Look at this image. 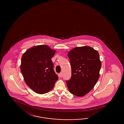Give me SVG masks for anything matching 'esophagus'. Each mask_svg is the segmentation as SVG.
I'll return each mask as SVG.
<instances>
[{
  "instance_id": "34e87169",
  "label": "esophagus",
  "mask_w": 124,
  "mask_h": 124,
  "mask_svg": "<svg viewBox=\"0 0 124 124\" xmlns=\"http://www.w3.org/2000/svg\"><path fill=\"white\" fill-rule=\"evenodd\" d=\"M62 75H63V74H62V72H60V73L59 74V75L60 77H62Z\"/></svg>"
}]
</instances>
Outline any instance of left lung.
Returning a JSON list of instances; mask_svg holds the SVG:
<instances>
[{"label":"left lung","instance_id":"obj_1","mask_svg":"<svg viewBox=\"0 0 124 124\" xmlns=\"http://www.w3.org/2000/svg\"><path fill=\"white\" fill-rule=\"evenodd\" d=\"M71 77L66 82L69 91L78 97L88 93L99 78L101 66L97 51L90 46L76 47L68 54Z\"/></svg>","mask_w":124,"mask_h":124}]
</instances>
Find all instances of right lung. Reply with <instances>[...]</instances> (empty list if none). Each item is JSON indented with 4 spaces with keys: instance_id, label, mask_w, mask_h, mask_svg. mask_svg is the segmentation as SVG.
<instances>
[{
    "instance_id": "1",
    "label": "right lung",
    "mask_w": 124,
    "mask_h": 124,
    "mask_svg": "<svg viewBox=\"0 0 124 124\" xmlns=\"http://www.w3.org/2000/svg\"><path fill=\"white\" fill-rule=\"evenodd\" d=\"M55 51L46 45H38L23 54L20 69L28 86L38 94L52 90L58 76L51 59Z\"/></svg>"
}]
</instances>
